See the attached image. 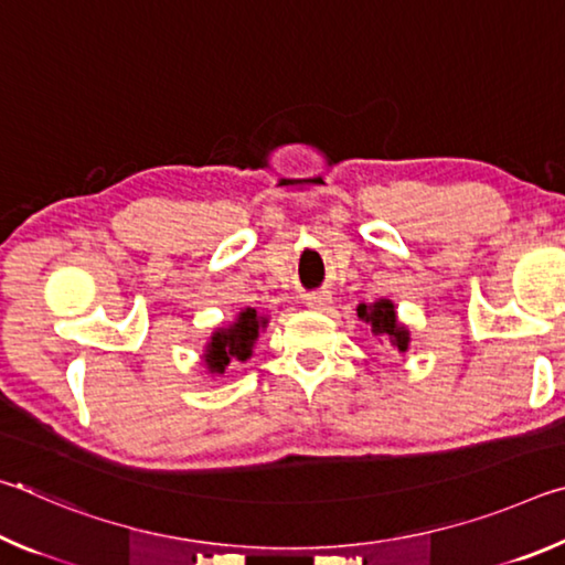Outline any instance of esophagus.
<instances>
[{"mask_svg": "<svg viewBox=\"0 0 565 565\" xmlns=\"http://www.w3.org/2000/svg\"><path fill=\"white\" fill-rule=\"evenodd\" d=\"M331 303V294L329 291H319V294H309L306 296V306L313 311H327Z\"/></svg>", "mask_w": 565, "mask_h": 565, "instance_id": "obj_1", "label": "esophagus"}]
</instances>
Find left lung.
I'll use <instances>...</instances> for the list:
<instances>
[{"mask_svg":"<svg viewBox=\"0 0 565 565\" xmlns=\"http://www.w3.org/2000/svg\"><path fill=\"white\" fill-rule=\"evenodd\" d=\"M359 317L371 323V331H374V337L381 339H388L391 347H396L398 351H406L408 349V331L401 327L396 321V311H394V303L381 299L376 303H361L359 306Z\"/></svg>","mask_w":565,"mask_h":565,"instance_id":"left-lung-1","label":"left lung"}]
</instances>
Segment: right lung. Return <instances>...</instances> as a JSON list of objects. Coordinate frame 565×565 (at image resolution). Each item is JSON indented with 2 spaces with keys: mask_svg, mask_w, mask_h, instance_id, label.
Listing matches in <instances>:
<instances>
[{
  "mask_svg": "<svg viewBox=\"0 0 565 565\" xmlns=\"http://www.w3.org/2000/svg\"><path fill=\"white\" fill-rule=\"evenodd\" d=\"M262 327H266V319L256 317L254 309H244L232 327L218 329L212 337V343L206 347V356H204L206 366L216 371V374H224L226 363L232 359L246 361L252 356L254 341L259 339Z\"/></svg>",
  "mask_w": 565,
  "mask_h": 565,
  "instance_id": "1",
  "label": "right lung"
}]
</instances>
